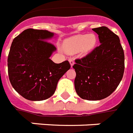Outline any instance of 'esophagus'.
Returning a JSON list of instances; mask_svg holds the SVG:
<instances>
[{"label":"esophagus","mask_w":133,"mask_h":133,"mask_svg":"<svg viewBox=\"0 0 133 133\" xmlns=\"http://www.w3.org/2000/svg\"><path fill=\"white\" fill-rule=\"evenodd\" d=\"M69 63L70 64H71V66H73L74 63H75V62H74V60H73V58H69Z\"/></svg>","instance_id":"1"}]
</instances>
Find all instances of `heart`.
Returning a JSON list of instances; mask_svg holds the SVG:
<instances>
[{
  "label": "heart",
  "mask_w": 133,
  "mask_h": 133,
  "mask_svg": "<svg viewBox=\"0 0 133 133\" xmlns=\"http://www.w3.org/2000/svg\"><path fill=\"white\" fill-rule=\"evenodd\" d=\"M96 42V36L94 34L78 35L66 40L63 48L70 54H75L79 51L82 54H87L94 48Z\"/></svg>",
  "instance_id": "heart-1"
}]
</instances>
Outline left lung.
Segmentation results:
<instances>
[{"mask_svg": "<svg viewBox=\"0 0 133 133\" xmlns=\"http://www.w3.org/2000/svg\"><path fill=\"white\" fill-rule=\"evenodd\" d=\"M100 45L73 66L75 91L82 99H104L117 89L124 71V53L119 37L107 26L93 29Z\"/></svg>", "mask_w": 133, "mask_h": 133, "instance_id": "8db88e82", "label": "left lung"}]
</instances>
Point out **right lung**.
<instances>
[{"instance_id":"add662e5","label":"right lung","mask_w":133,"mask_h":133,"mask_svg":"<svg viewBox=\"0 0 133 133\" xmlns=\"http://www.w3.org/2000/svg\"><path fill=\"white\" fill-rule=\"evenodd\" d=\"M55 35L47 30L28 29L11 43L7 60L9 81L15 91L28 100L51 97L59 79L71 67L67 60L56 64L50 59L56 48L47 41Z\"/></svg>"}]
</instances>
